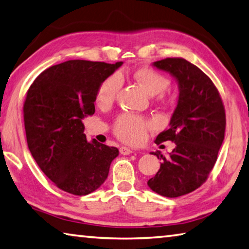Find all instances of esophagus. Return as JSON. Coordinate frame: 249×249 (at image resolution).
<instances>
[{"mask_svg":"<svg viewBox=\"0 0 249 249\" xmlns=\"http://www.w3.org/2000/svg\"><path fill=\"white\" fill-rule=\"evenodd\" d=\"M120 153H121V155L126 156V155H130V154H132L133 150L129 149L128 147H121V148H120Z\"/></svg>","mask_w":249,"mask_h":249,"instance_id":"34e87169","label":"esophagus"}]
</instances>
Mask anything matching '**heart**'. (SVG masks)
I'll return each instance as SVG.
<instances>
[{"mask_svg": "<svg viewBox=\"0 0 249 249\" xmlns=\"http://www.w3.org/2000/svg\"><path fill=\"white\" fill-rule=\"evenodd\" d=\"M134 78L141 84L147 93L151 96L163 98V92L169 88L170 81L165 74L151 68H140L135 71ZM123 87L122 74L115 72L108 75L100 84L96 92V103L101 107L114 102L117 94ZM150 127V123L146 120L134 114H123L117 117L114 124V133L122 142L127 144L137 145L144 142L147 130Z\"/></svg>", "mask_w": 249, "mask_h": 249, "instance_id": "heart-1", "label": "heart"}]
</instances>
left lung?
<instances>
[{"mask_svg": "<svg viewBox=\"0 0 249 249\" xmlns=\"http://www.w3.org/2000/svg\"><path fill=\"white\" fill-rule=\"evenodd\" d=\"M153 66L177 80L179 98L169 128L155 141L175 142L176 147L168 158L160 151L151 153L162 162L147 184L160 196L177 197L195 191L212 171L224 141L225 109L212 80L191 62L166 58Z\"/></svg>", "mask_w": 249, "mask_h": 249, "instance_id": "1", "label": "left lung"}]
</instances>
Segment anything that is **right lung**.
Listing matches in <instances>:
<instances>
[{"instance_id": "right-lung-1", "label": "right lung", "mask_w": 249, "mask_h": 249, "mask_svg": "<svg viewBox=\"0 0 249 249\" xmlns=\"http://www.w3.org/2000/svg\"><path fill=\"white\" fill-rule=\"evenodd\" d=\"M123 62L68 60L43 71L28 89L24 124L29 151L59 189L87 196L108 176L116 147L88 142L82 119L93 115L96 92Z\"/></svg>"}]
</instances>
